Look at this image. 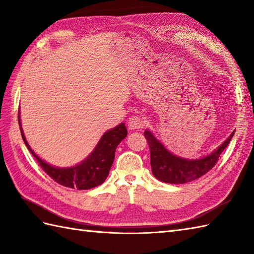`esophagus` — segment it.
<instances>
[{
  "instance_id": "esophagus-1",
  "label": "esophagus",
  "mask_w": 254,
  "mask_h": 254,
  "mask_svg": "<svg viewBox=\"0 0 254 254\" xmlns=\"http://www.w3.org/2000/svg\"><path fill=\"white\" fill-rule=\"evenodd\" d=\"M144 126V121L141 117L137 116H132L127 120V127L130 130H137V128H141Z\"/></svg>"
}]
</instances>
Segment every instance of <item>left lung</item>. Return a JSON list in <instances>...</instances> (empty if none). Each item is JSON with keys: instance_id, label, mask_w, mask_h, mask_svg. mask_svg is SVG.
I'll return each mask as SVG.
<instances>
[{"instance_id": "left-lung-1", "label": "left lung", "mask_w": 254, "mask_h": 254, "mask_svg": "<svg viewBox=\"0 0 254 254\" xmlns=\"http://www.w3.org/2000/svg\"><path fill=\"white\" fill-rule=\"evenodd\" d=\"M235 132L231 133L228 138L209 155L198 159H189L169 152L152 131L146 128L144 136L148 142L150 166L154 177L159 181L172 185H182L198 179L216 165L220 154L228 146Z\"/></svg>"}]
</instances>
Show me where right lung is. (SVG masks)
I'll return each instance as SVG.
<instances>
[{
    "mask_svg": "<svg viewBox=\"0 0 254 254\" xmlns=\"http://www.w3.org/2000/svg\"><path fill=\"white\" fill-rule=\"evenodd\" d=\"M18 123L25 145L37 159L41 168L46 171V174L61 186L77 189V190H88L105 182L115 160L116 148L127 135L126 124L120 123L116 127L102 134L93 152L79 164L71 167H56L41 159L31 149L28 142L26 141L23 127H21L19 113Z\"/></svg>",
    "mask_w": 254,
    "mask_h": 254,
    "instance_id": "right-lung-1",
    "label": "right lung"
}]
</instances>
